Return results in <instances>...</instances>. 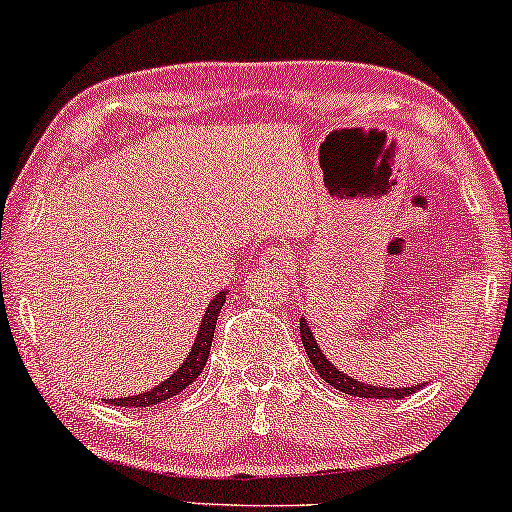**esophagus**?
Returning <instances> with one entry per match:
<instances>
[{"label": "esophagus", "mask_w": 512, "mask_h": 512, "mask_svg": "<svg viewBox=\"0 0 512 512\" xmlns=\"http://www.w3.org/2000/svg\"><path fill=\"white\" fill-rule=\"evenodd\" d=\"M258 263L268 270L291 272L293 263H296V256H293V251L286 247V244H277V247L261 251V254H258Z\"/></svg>", "instance_id": "esophagus-1"}]
</instances>
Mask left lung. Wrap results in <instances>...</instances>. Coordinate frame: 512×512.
<instances>
[{"label": "left lung", "instance_id": "obj_1", "mask_svg": "<svg viewBox=\"0 0 512 512\" xmlns=\"http://www.w3.org/2000/svg\"><path fill=\"white\" fill-rule=\"evenodd\" d=\"M300 340H303L307 359H310V363L319 373L321 380L328 382L338 391H342V394H349L356 398H396L398 401V398H405V396L415 394V391H419L422 387H426V382H424V384H415V387H396L394 389V387H375V384L354 380V377L342 373L340 368H335L333 363L326 359V354L321 352L317 340H314V335L310 331V326H307L305 317H300Z\"/></svg>", "mask_w": 512, "mask_h": 512}]
</instances>
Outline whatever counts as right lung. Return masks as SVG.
I'll return each instance as SVG.
<instances>
[{
    "label": "right lung",
    "mask_w": 512,
    "mask_h": 512,
    "mask_svg": "<svg viewBox=\"0 0 512 512\" xmlns=\"http://www.w3.org/2000/svg\"><path fill=\"white\" fill-rule=\"evenodd\" d=\"M226 293L228 291H219L212 298V303L207 305L205 317L200 321L198 335H195L191 352H188L186 361L174 370V373L167 377L165 382L156 384L153 389H146L144 394L137 396H121V398H107V403L111 405H121V408H153V405L167 401V398L177 396L184 391L188 384L195 382V377L202 373L205 368L209 349H212V338H214V328H216V317H219L223 303H226Z\"/></svg>",
    "instance_id": "obj_1"
}]
</instances>
